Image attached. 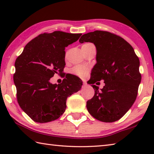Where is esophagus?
<instances>
[{"label":"esophagus","instance_id":"1","mask_svg":"<svg viewBox=\"0 0 154 154\" xmlns=\"http://www.w3.org/2000/svg\"><path fill=\"white\" fill-rule=\"evenodd\" d=\"M83 87H86V86H88L87 83L85 82H83Z\"/></svg>","mask_w":154,"mask_h":154}]
</instances>
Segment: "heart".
Listing matches in <instances>:
<instances>
[{
    "label": "heart",
    "mask_w": 154,
    "mask_h": 154,
    "mask_svg": "<svg viewBox=\"0 0 154 154\" xmlns=\"http://www.w3.org/2000/svg\"><path fill=\"white\" fill-rule=\"evenodd\" d=\"M88 71H89L88 67L86 66H84V65H77V66L72 68L71 70L72 74L82 78H83L86 76Z\"/></svg>",
    "instance_id": "1"
}]
</instances>
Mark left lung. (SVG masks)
Masks as SVG:
<instances>
[{
  "label": "left lung",
  "instance_id": "8db88e82",
  "mask_svg": "<svg viewBox=\"0 0 154 154\" xmlns=\"http://www.w3.org/2000/svg\"><path fill=\"white\" fill-rule=\"evenodd\" d=\"M79 42H91L96 48V64L88 83L94 89L87 101L90 114L103 122L122 118L136 100L141 81L140 62L134 49L123 38L108 31L96 30L82 36ZM104 80L106 85L98 90L94 84Z\"/></svg>",
  "mask_w": 154,
  "mask_h": 154
}]
</instances>
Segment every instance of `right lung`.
<instances>
[{"label":"right lung","mask_w":154,"mask_h":154,"mask_svg":"<svg viewBox=\"0 0 154 154\" xmlns=\"http://www.w3.org/2000/svg\"><path fill=\"white\" fill-rule=\"evenodd\" d=\"M82 34L54 31L38 35L26 44L15 62L14 82L21 109L38 123L56 120L66 108V99L81 90L82 81L63 72L65 48L77 41ZM54 74L65 77L52 85Z\"/></svg>","instance_id":"obj_1"}]
</instances>
